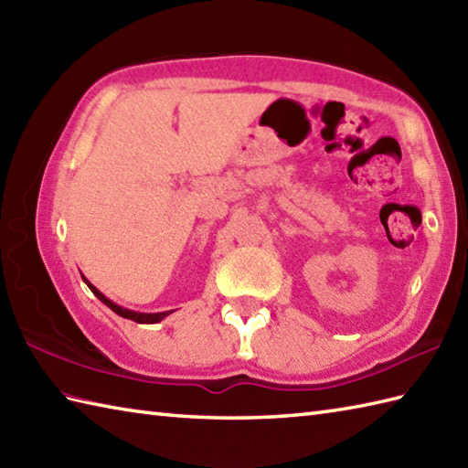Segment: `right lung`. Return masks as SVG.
<instances>
[{"label":"right lung","mask_w":468,"mask_h":468,"mask_svg":"<svg viewBox=\"0 0 468 468\" xmlns=\"http://www.w3.org/2000/svg\"><path fill=\"white\" fill-rule=\"evenodd\" d=\"M82 280H84V283H86L88 287H90V292L98 297V300H101L104 305L111 307V310H112L114 314H118L121 317H126V320H133V322H136V324H158L161 320H165V317H166L168 314H173V310H171V312H156V314H141V312L126 310V307L114 303L112 300H108V297H106L101 290H96V287H94L90 282H88L84 275H82Z\"/></svg>","instance_id":"obj_1"}]
</instances>
